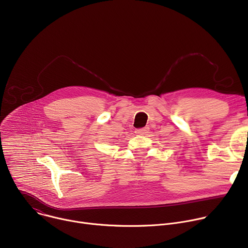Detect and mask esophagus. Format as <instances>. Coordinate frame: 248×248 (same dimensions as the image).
Returning a JSON list of instances; mask_svg holds the SVG:
<instances>
[{"mask_svg":"<svg viewBox=\"0 0 248 248\" xmlns=\"http://www.w3.org/2000/svg\"><path fill=\"white\" fill-rule=\"evenodd\" d=\"M149 131V127H143V128H139V129H136V133L139 134V135H144L146 134L147 132Z\"/></svg>","mask_w":248,"mask_h":248,"instance_id":"esophagus-1","label":"esophagus"}]
</instances>
